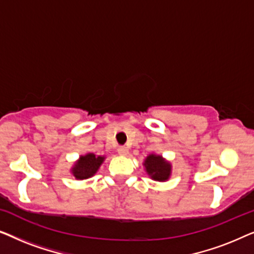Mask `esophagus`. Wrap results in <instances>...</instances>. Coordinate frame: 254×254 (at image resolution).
I'll return each mask as SVG.
<instances>
[{
    "label": "esophagus",
    "mask_w": 254,
    "mask_h": 254,
    "mask_svg": "<svg viewBox=\"0 0 254 254\" xmlns=\"http://www.w3.org/2000/svg\"><path fill=\"white\" fill-rule=\"evenodd\" d=\"M118 152H119V155L126 156L128 154V148L127 147H119L118 148Z\"/></svg>",
    "instance_id": "34e87169"
}]
</instances>
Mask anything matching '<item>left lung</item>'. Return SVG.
Segmentation results:
<instances>
[{"instance_id": "8db88e82", "label": "left lung", "mask_w": 254, "mask_h": 254, "mask_svg": "<svg viewBox=\"0 0 254 254\" xmlns=\"http://www.w3.org/2000/svg\"><path fill=\"white\" fill-rule=\"evenodd\" d=\"M143 166L147 175L155 182H168L172 175L171 163L155 152L145 157Z\"/></svg>"}]
</instances>
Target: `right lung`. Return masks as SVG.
Here are the masks:
<instances>
[{
  "instance_id": "add662e5",
  "label": "right lung",
  "mask_w": 254,
  "mask_h": 254,
  "mask_svg": "<svg viewBox=\"0 0 254 254\" xmlns=\"http://www.w3.org/2000/svg\"><path fill=\"white\" fill-rule=\"evenodd\" d=\"M105 158V156L95 155L93 152L81 155L77 161L74 163V165L71 166V176H74L76 180H85L91 178L98 171Z\"/></svg>"
}]
</instances>
